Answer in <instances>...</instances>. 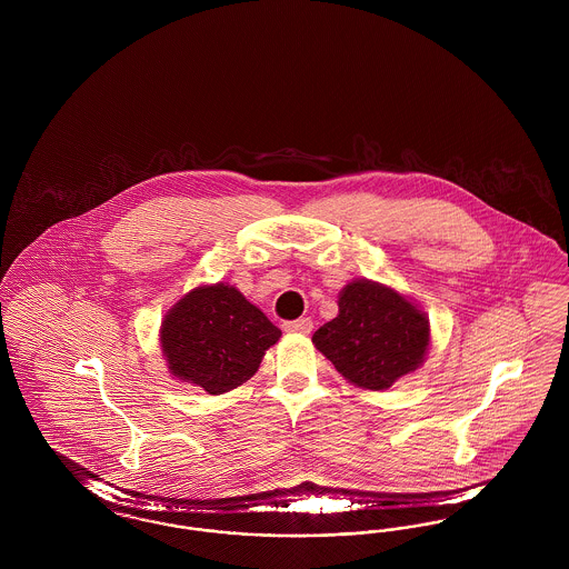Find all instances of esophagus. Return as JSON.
Returning <instances> with one entry per match:
<instances>
[{
  "label": "esophagus",
  "instance_id": "1",
  "mask_svg": "<svg viewBox=\"0 0 569 569\" xmlns=\"http://www.w3.org/2000/svg\"><path fill=\"white\" fill-rule=\"evenodd\" d=\"M283 330L286 332H300V335H309L313 330V322L309 318H300V320H292V322H283Z\"/></svg>",
  "mask_w": 569,
  "mask_h": 569
}]
</instances>
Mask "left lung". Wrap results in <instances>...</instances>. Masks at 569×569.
Masks as SVG:
<instances>
[{
  "label": "left lung",
  "mask_w": 569,
  "mask_h": 569,
  "mask_svg": "<svg viewBox=\"0 0 569 569\" xmlns=\"http://www.w3.org/2000/svg\"><path fill=\"white\" fill-rule=\"evenodd\" d=\"M313 343L343 378L386 390L422 362L429 320L395 290L353 281L339 297V316L313 332Z\"/></svg>",
  "instance_id": "8db88e82"
}]
</instances>
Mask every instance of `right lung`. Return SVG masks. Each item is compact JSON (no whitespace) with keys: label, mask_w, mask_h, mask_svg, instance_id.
Wrapping results in <instances>:
<instances>
[{"label":"right lung","mask_w":569,"mask_h":569,"mask_svg":"<svg viewBox=\"0 0 569 569\" xmlns=\"http://www.w3.org/2000/svg\"><path fill=\"white\" fill-rule=\"evenodd\" d=\"M281 330L232 286H202L163 318L162 350L174 378L209 395L251 378Z\"/></svg>","instance_id":"add662e5"}]
</instances>
